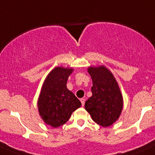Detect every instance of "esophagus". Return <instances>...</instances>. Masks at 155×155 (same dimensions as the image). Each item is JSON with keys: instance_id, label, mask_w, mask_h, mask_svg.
I'll list each match as a JSON object with an SVG mask.
<instances>
[{"instance_id": "obj_1", "label": "esophagus", "mask_w": 155, "mask_h": 155, "mask_svg": "<svg viewBox=\"0 0 155 155\" xmlns=\"http://www.w3.org/2000/svg\"><path fill=\"white\" fill-rule=\"evenodd\" d=\"M80 101H81V103H82V106H84V105H85V99H84V98H81L80 99Z\"/></svg>"}]
</instances>
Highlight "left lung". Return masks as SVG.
Here are the masks:
<instances>
[{
	"instance_id": "left-lung-1",
	"label": "left lung",
	"mask_w": 155,
	"mask_h": 155,
	"mask_svg": "<svg viewBox=\"0 0 155 155\" xmlns=\"http://www.w3.org/2000/svg\"><path fill=\"white\" fill-rule=\"evenodd\" d=\"M88 71L93 82L92 95L85 102V108L96 124L107 127L119 118L122 111L120 90L115 78L106 67H89Z\"/></svg>"
}]
</instances>
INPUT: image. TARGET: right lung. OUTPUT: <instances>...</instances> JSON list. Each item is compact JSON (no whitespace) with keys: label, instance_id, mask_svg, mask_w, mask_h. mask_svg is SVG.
<instances>
[{"label":"right lung","instance_id":"right-lung-1","mask_svg":"<svg viewBox=\"0 0 155 155\" xmlns=\"http://www.w3.org/2000/svg\"><path fill=\"white\" fill-rule=\"evenodd\" d=\"M73 69L56 67L48 74L42 85L38 107L43 120L53 127L64 125L81 102L67 89V82Z\"/></svg>","mask_w":155,"mask_h":155}]
</instances>
